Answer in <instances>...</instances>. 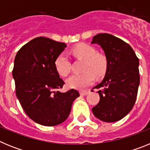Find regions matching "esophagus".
I'll use <instances>...</instances> for the list:
<instances>
[{
	"mask_svg": "<svg viewBox=\"0 0 150 150\" xmlns=\"http://www.w3.org/2000/svg\"><path fill=\"white\" fill-rule=\"evenodd\" d=\"M88 93V91H79V94L81 95H86Z\"/></svg>",
	"mask_w": 150,
	"mask_h": 150,
	"instance_id": "obj_1",
	"label": "esophagus"
}]
</instances>
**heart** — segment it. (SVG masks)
I'll return each instance as SVG.
<instances>
[{"instance_id":"b5f03b06","label":"heart","mask_w":150,"mask_h":150,"mask_svg":"<svg viewBox=\"0 0 150 150\" xmlns=\"http://www.w3.org/2000/svg\"><path fill=\"white\" fill-rule=\"evenodd\" d=\"M71 52L78 59L85 60L83 71L80 74H73L66 81L68 88L82 89L94 82L95 76H103L107 69V60L103 55L97 53L93 46L85 43L78 44L72 49ZM55 67L59 75L66 76L71 72V62L65 54L62 53L55 59Z\"/></svg>"}]
</instances>
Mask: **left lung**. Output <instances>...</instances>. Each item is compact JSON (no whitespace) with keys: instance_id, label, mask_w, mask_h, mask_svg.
I'll use <instances>...</instances> for the list:
<instances>
[{"instance_id":"8db88e82","label":"left lung","mask_w":150,"mask_h":150,"mask_svg":"<svg viewBox=\"0 0 150 150\" xmlns=\"http://www.w3.org/2000/svg\"><path fill=\"white\" fill-rule=\"evenodd\" d=\"M91 43L100 46L107 59L104 79L93 88L99 89L100 100L92 112L101 121L114 122L134 105L140 85L139 59L130 45L110 34L94 36Z\"/></svg>"}]
</instances>
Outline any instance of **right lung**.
<instances>
[{"mask_svg":"<svg viewBox=\"0 0 150 150\" xmlns=\"http://www.w3.org/2000/svg\"><path fill=\"white\" fill-rule=\"evenodd\" d=\"M67 45L39 37L18 50L14 60L13 77L16 94L30 119L44 126H55L67 120L78 91H59L64 82L55 70V59Z\"/></svg>","mask_w":150,"mask_h":150,"instance_id":"obj_1","label":"right lung"}]
</instances>
